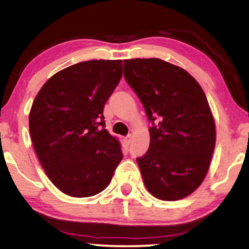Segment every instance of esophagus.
I'll list each match as a JSON object with an SVG mask.
<instances>
[{
    "instance_id": "34e87169",
    "label": "esophagus",
    "mask_w": 249,
    "mask_h": 249,
    "mask_svg": "<svg viewBox=\"0 0 249 249\" xmlns=\"http://www.w3.org/2000/svg\"><path fill=\"white\" fill-rule=\"evenodd\" d=\"M130 142H131V136H130V135H129V136H127V137H124V143L125 144V145H129V144H130Z\"/></svg>"
}]
</instances>
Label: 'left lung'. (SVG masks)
I'll use <instances>...</instances> for the list:
<instances>
[{
	"label": "left lung",
	"instance_id": "8db88e82",
	"mask_svg": "<svg viewBox=\"0 0 249 249\" xmlns=\"http://www.w3.org/2000/svg\"><path fill=\"white\" fill-rule=\"evenodd\" d=\"M124 75L152 124L149 150L136 158L144 185L162 201L186 197L204 180L216 144L203 90L186 70L155 57L124 60Z\"/></svg>",
	"mask_w": 249,
	"mask_h": 249
}]
</instances>
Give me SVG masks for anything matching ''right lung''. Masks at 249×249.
<instances>
[{
	"mask_svg": "<svg viewBox=\"0 0 249 249\" xmlns=\"http://www.w3.org/2000/svg\"><path fill=\"white\" fill-rule=\"evenodd\" d=\"M121 77V60L84 61L52 76L33 101V148L64 194L89 197L103 192L124 157L119 141L105 129L103 114Z\"/></svg>",
	"mask_w": 249,
	"mask_h": 249,
	"instance_id": "right-lung-1",
	"label": "right lung"
}]
</instances>
